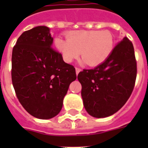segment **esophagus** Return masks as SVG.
Masks as SVG:
<instances>
[{
    "mask_svg": "<svg viewBox=\"0 0 148 148\" xmlns=\"http://www.w3.org/2000/svg\"><path fill=\"white\" fill-rule=\"evenodd\" d=\"M75 69H76V74H79V72H80V71H81V68H79V67H76Z\"/></svg>",
    "mask_w": 148,
    "mask_h": 148,
    "instance_id": "1",
    "label": "esophagus"
}]
</instances>
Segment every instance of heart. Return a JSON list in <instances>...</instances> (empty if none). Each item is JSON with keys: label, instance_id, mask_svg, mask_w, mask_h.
Listing matches in <instances>:
<instances>
[{"label": "heart", "instance_id": "1", "mask_svg": "<svg viewBox=\"0 0 148 148\" xmlns=\"http://www.w3.org/2000/svg\"><path fill=\"white\" fill-rule=\"evenodd\" d=\"M55 45L65 62L71 63L81 58L89 66L104 62L114 49V39L108 30L76 31L67 34V40L58 38Z\"/></svg>", "mask_w": 148, "mask_h": 148}]
</instances>
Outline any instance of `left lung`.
I'll use <instances>...</instances> for the list:
<instances>
[{"mask_svg": "<svg viewBox=\"0 0 148 148\" xmlns=\"http://www.w3.org/2000/svg\"><path fill=\"white\" fill-rule=\"evenodd\" d=\"M137 77L133 44L127 38L117 43L107 60L77 75L86 110L101 118L114 114L132 94Z\"/></svg>", "mask_w": 148, "mask_h": 148, "instance_id": "obj_1", "label": "left lung"}]
</instances>
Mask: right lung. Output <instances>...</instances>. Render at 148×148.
Wrapping results in <instances>:
<instances>
[{
    "label": "right lung",
    "instance_id": "1",
    "mask_svg": "<svg viewBox=\"0 0 148 148\" xmlns=\"http://www.w3.org/2000/svg\"><path fill=\"white\" fill-rule=\"evenodd\" d=\"M52 43L50 29L38 26L24 31L12 51L11 79L17 97L39 119L59 114L70 84L77 78L74 66L64 61Z\"/></svg>",
    "mask_w": 148,
    "mask_h": 148
}]
</instances>
